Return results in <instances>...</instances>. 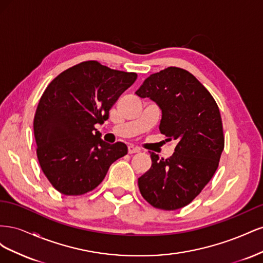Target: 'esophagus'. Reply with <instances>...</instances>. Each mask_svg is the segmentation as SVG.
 Segmentation results:
<instances>
[{"mask_svg":"<svg viewBox=\"0 0 263 263\" xmlns=\"http://www.w3.org/2000/svg\"><path fill=\"white\" fill-rule=\"evenodd\" d=\"M140 149L138 147H134V146H128V154H136V153H139Z\"/></svg>","mask_w":263,"mask_h":263,"instance_id":"1","label":"esophagus"}]
</instances>
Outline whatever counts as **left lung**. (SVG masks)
Segmentation results:
<instances>
[{
	"mask_svg": "<svg viewBox=\"0 0 263 263\" xmlns=\"http://www.w3.org/2000/svg\"><path fill=\"white\" fill-rule=\"evenodd\" d=\"M135 94L157 103L162 112L159 129L176 142L168 159L149 151L153 164L138 179L140 193L156 209L184 208L218 168L225 146L219 108L192 73L177 67L151 74Z\"/></svg>",
	"mask_w": 263,
	"mask_h": 263,
	"instance_id": "8db88e82",
	"label": "left lung"
}]
</instances>
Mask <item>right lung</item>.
Here are the masks:
<instances>
[{"mask_svg":"<svg viewBox=\"0 0 263 263\" xmlns=\"http://www.w3.org/2000/svg\"><path fill=\"white\" fill-rule=\"evenodd\" d=\"M137 73L90 60L61 72L46 87L34 118L37 158L51 185L65 195H82L104 180L110 164L127 155L123 142L101 139L95 124L136 81Z\"/></svg>","mask_w":263,"mask_h":263,"instance_id":"obj_1","label":"right lung"}]
</instances>
